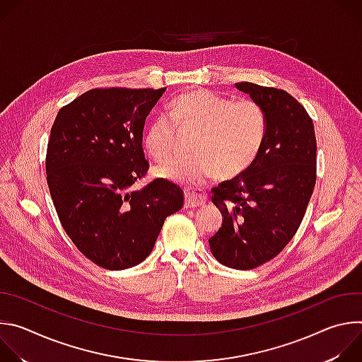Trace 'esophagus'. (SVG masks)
<instances>
[{"label": "esophagus", "instance_id": "obj_1", "mask_svg": "<svg viewBox=\"0 0 362 362\" xmlns=\"http://www.w3.org/2000/svg\"><path fill=\"white\" fill-rule=\"evenodd\" d=\"M206 200H208V196L202 192H193V190H186L185 192V206L186 208H197V206L203 204Z\"/></svg>", "mask_w": 362, "mask_h": 362}]
</instances>
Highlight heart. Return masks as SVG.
I'll return each mask as SVG.
<instances>
[{
	"label": "heart",
	"instance_id": "heart-1",
	"mask_svg": "<svg viewBox=\"0 0 362 362\" xmlns=\"http://www.w3.org/2000/svg\"><path fill=\"white\" fill-rule=\"evenodd\" d=\"M169 115L154 117L144 129L143 146L153 159H166L173 150L176 126L196 129L189 156L172 158L154 168L159 179L199 187L216 175L233 177L247 170L267 139L268 119L253 100H235L197 88L175 97Z\"/></svg>",
	"mask_w": 362,
	"mask_h": 362
}]
</instances>
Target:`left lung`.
Instances as JSON below:
<instances>
[{
	"instance_id": "8db88e82",
	"label": "left lung",
	"mask_w": 362,
	"mask_h": 362,
	"mask_svg": "<svg viewBox=\"0 0 362 362\" xmlns=\"http://www.w3.org/2000/svg\"><path fill=\"white\" fill-rule=\"evenodd\" d=\"M235 86L264 107L267 139L247 170L212 189L223 219L209 246L222 265L245 271L271 261L296 233L315 187L317 140L311 117L285 90Z\"/></svg>"
}]
</instances>
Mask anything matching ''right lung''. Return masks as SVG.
<instances>
[{
	"label": "right lung",
	"mask_w": 362,
	"mask_h": 362,
	"mask_svg": "<svg viewBox=\"0 0 362 362\" xmlns=\"http://www.w3.org/2000/svg\"><path fill=\"white\" fill-rule=\"evenodd\" d=\"M166 88H93L60 109L47 146L45 172L59 219L77 249L95 265L122 271L153 250L183 192L146 175L143 129Z\"/></svg>",
	"instance_id": "1"
}]
</instances>
